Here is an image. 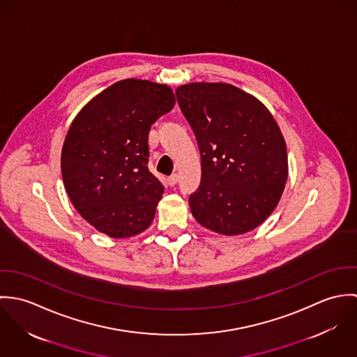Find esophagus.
Here are the masks:
<instances>
[{
  "label": "esophagus",
  "instance_id": "esophagus-1",
  "mask_svg": "<svg viewBox=\"0 0 357 357\" xmlns=\"http://www.w3.org/2000/svg\"><path fill=\"white\" fill-rule=\"evenodd\" d=\"M177 181H178V176H177V174H172L170 177H167V184H169L170 187H173L174 184H177Z\"/></svg>",
  "mask_w": 357,
  "mask_h": 357
}]
</instances>
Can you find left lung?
<instances>
[{
  "label": "left lung",
  "instance_id": "8db88e82",
  "mask_svg": "<svg viewBox=\"0 0 357 357\" xmlns=\"http://www.w3.org/2000/svg\"><path fill=\"white\" fill-rule=\"evenodd\" d=\"M176 96L201 151L192 215L220 235L255 229L275 210L287 181V149L278 122L257 98L231 84H185Z\"/></svg>",
  "mask_w": 357,
  "mask_h": 357
}]
</instances>
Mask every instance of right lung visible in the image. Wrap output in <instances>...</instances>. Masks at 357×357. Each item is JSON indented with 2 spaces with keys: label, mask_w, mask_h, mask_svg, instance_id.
Returning <instances> with one entry per match:
<instances>
[{
  "label": "right lung",
  "mask_w": 357,
  "mask_h": 357,
  "mask_svg": "<svg viewBox=\"0 0 357 357\" xmlns=\"http://www.w3.org/2000/svg\"><path fill=\"white\" fill-rule=\"evenodd\" d=\"M176 102L166 84L128 78L86 102L61 149V176L77 211L109 238L146 231L163 185L149 170V132Z\"/></svg>",
  "instance_id": "obj_1"
}]
</instances>
